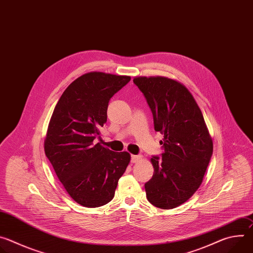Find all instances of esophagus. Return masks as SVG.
Returning a JSON list of instances; mask_svg holds the SVG:
<instances>
[{
    "label": "esophagus",
    "instance_id": "1",
    "mask_svg": "<svg viewBox=\"0 0 253 253\" xmlns=\"http://www.w3.org/2000/svg\"><path fill=\"white\" fill-rule=\"evenodd\" d=\"M142 159V156L141 155H132L131 156V162L132 163H136L138 161H140Z\"/></svg>",
    "mask_w": 253,
    "mask_h": 253
}]
</instances>
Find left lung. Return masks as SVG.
Listing matches in <instances>:
<instances>
[{
    "label": "left lung",
    "instance_id": "8db88e82",
    "mask_svg": "<svg viewBox=\"0 0 253 253\" xmlns=\"http://www.w3.org/2000/svg\"><path fill=\"white\" fill-rule=\"evenodd\" d=\"M153 114L154 129L163 134L164 152L153 156L152 178L145 183L148 201L162 209L186 202L199 188L213 152L202 112L188 89L166 77H135Z\"/></svg>",
    "mask_w": 253,
    "mask_h": 253
}]
</instances>
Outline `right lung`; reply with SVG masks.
I'll return each instance as SVG.
<instances>
[{
  "label": "right lung",
  "mask_w": 253,
  "mask_h": 253,
  "mask_svg": "<svg viewBox=\"0 0 253 253\" xmlns=\"http://www.w3.org/2000/svg\"><path fill=\"white\" fill-rule=\"evenodd\" d=\"M130 76L90 72L72 82L60 97L48 126L44 149L57 177L74 201L85 207L110 202L131 156L94 139L107 121L112 96Z\"/></svg>",
  "instance_id": "1"
}]
</instances>
